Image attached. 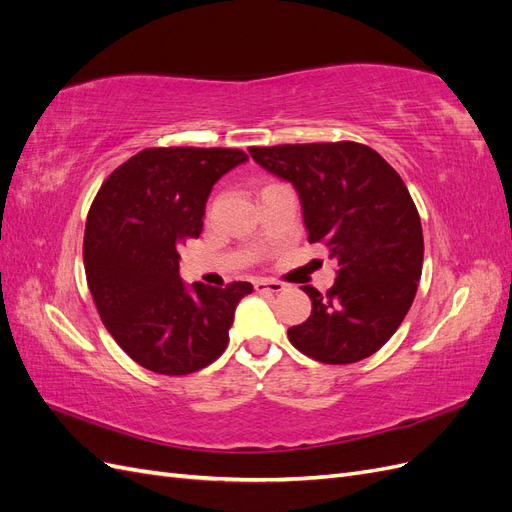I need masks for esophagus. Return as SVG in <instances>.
<instances>
[{"label":"esophagus","mask_w":512,"mask_h":512,"mask_svg":"<svg viewBox=\"0 0 512 512\" xmlns=\"http://www.w3.org/2000/svg\"><path fill=\"white\" fill-rule=\"evenodd\" d=\"M254 288L258 292H273V294H277V292L284 290V284L282 282H273V280H258V282H254Z\"/></svg>","instance_id":"esophagus-1"}]
</instances>
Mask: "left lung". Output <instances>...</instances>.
<instances>
[{"mask_svg":"<svg viewBox=\"0 0 512 512\" xmlns=\"http://www.w3.org/2000/svg\"><path fill=\"white\" fill-rule=\"evenodd\" d=\"M250 156L299 194L309 243L337 262L327 294L303 286L312 314L288 329L309 359L346 365L380 350L404 322L423 271V228L406 183L359 143L250 147Z\"/></svg>","mask_w":512,"mask_h":512,"instance_id":"obj_1","label":"left lung"}]
</instances>
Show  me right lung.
Returning <instances> with one entry per match:
<instances>
[{
	"label": "right lung",
	"mask_w": 512,
	"mask_h": 512,
	"mask_svg": "<svg viewBox=\"0 0 512 512\" xmlns=\"http://www.w3.org/2000/svg\"><path fill=\"white\" fill-rule=\"evenodd\" d=\"M239 149L158 147L136 153L108 177L89 209L83 260L106 331L130 359L185 376L226 350L250 282L215 290L179 277V247L203 232L207 198Z\"/></svg>",
	"instance_id": "1"
}]
</instances>
